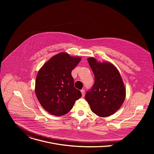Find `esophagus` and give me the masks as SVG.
Wrapping results in <instances>:
<instances>
[{
    "label": "esophagus",
    "mask_w": 154,
    "mask_h": 154,
    "mask_svg": "<svg viewBox=\"0 0 154 154\" xmlns=\"http://www.w3.org/2000/svg\"><path fill=\"white\" fill-rule=\"evenodd\" d=\"M81 93H82V96L84 97V96H85V90H81Z\"/></svg>",
    "instance_id": "1"
}]
</instances>
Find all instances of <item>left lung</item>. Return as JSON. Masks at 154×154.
<instances>
[{"label":"left lung","mask_w":154,"mask_h":154,"mask_svg":"<svg viewBox=\"0 0 154 154\" xmlns=\"http://www.w3.org/2000/svg\"><path fill=\"white\" fill-rule=\"evenodd\" d=\"M94 75V84L85 94L91 111L100 117L116 113L125 98V88L119 72L109 62L87 59Z\"/></svg>","instance_id":"left-lung-1"}]
</instances>
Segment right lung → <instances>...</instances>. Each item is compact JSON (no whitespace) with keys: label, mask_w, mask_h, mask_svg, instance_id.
<instances>
[{"label":"right lung","mask_w":154,"mask_h":154,"mask_svg":"<svg viewBox=\"0 0 154 154\" xmlns=\"http://www.w3.org/2000/svg\"><path fill=\"white\" fill-rule=\"evenodd\" d=\"M80 60L79 57L61 52L51 58L39 70L35 94L43 108L51 115L60 116L68 113L81 97L71 75Z\"/></svg>","instance_id":"1"}]
</instances>
